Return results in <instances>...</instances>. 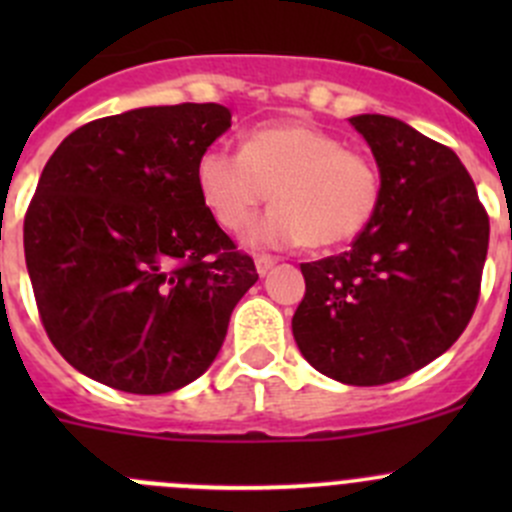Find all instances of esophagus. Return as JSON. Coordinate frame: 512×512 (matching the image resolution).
Segmentation results:
<instances>
[{
	"instance_id": "esophagus-1",
	"label": "esophagus",
	"mask_w": 512,
	"mask_h": 512,
	"mask_svg": "<svg viewBox=\"0 0 512 512\" xmlns=\"http://www.w3.org/2000/svg\"><path fill=\"white\" fill-rule=\"evenodd\" d=\"M275 257L272 255H255V267H257V272H260V275H267V272L272 270V265H275Z\"/></svg>"
}]
</instances>
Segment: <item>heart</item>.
<instances>
[{"instance_id":"heart-1","label":"heart","mask_w":512,"mask_h":512,"mask_svg":"<svg viewBox=\"0 0 512 512\" xmlns=\"http://www.w3.org/2000/svg\"><path fill=\"white\" fill-rule=\"evenodd\" d=\"M205 208L225 230L250 223L270 198L275 208L247 227L255 247L329 250L354 240L381 205V175L361 153L302 121L252 128L242 151L210 146L195 163Z\"/></svg>"}]
</instances>
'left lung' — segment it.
I'll use <instances>...</instances> for the list:
<instances>
[{
	"label": "left lung",
	"mask_w": 512,
	"mask_h": 512,
	"mask_svg": "<svg viewBox=\"0 0 512 512\" xmlns=\"http://www.w3.org/2000/svg\"><path fill=\"white\" fill-rule=\"evenodd\" d=\"M349 123L379 165L381 205L347 252L304 262L292 334L329 379L379 386L431 364L468 327L490 225L451 148L379 113Z\"/></svg>",
	"instance_id": "1"
}]
</instances>
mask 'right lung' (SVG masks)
Returning <instances> with one entry per match:
<instances>
[{
	"label": "right lung",
	"instance_id": "add662e5",
	"mask_svg": "<svg viewBox=\"0 0 512 512\" xmlns=\"http://www.w3.org/2000/svg\"><path fill=\"white\" fill-rule=\"evenodd\" d=\"M230 123L220 103L133 108L76 128L41 170L29 280L51 344L89 379L168 394L223 347L257 270L205 208L195 163Z\"/></svg>",
	"mask_w": 512,
	"mask_h": 512
}]
</instances>
